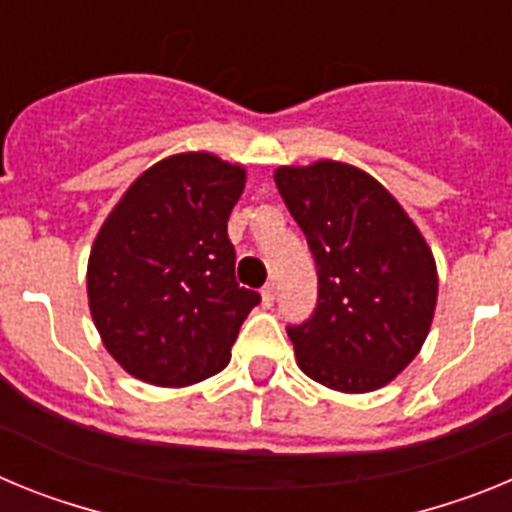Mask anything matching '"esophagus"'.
Masks as SVG:
<instances>
[{"instance_id":"obj_1","label":"esophagus","mask_w":512,"mask_h":512,"mask_svg":"<svg viewBox=\"0 0 512 512\" xmlns=\"http://www.w3.org/2000/svg\"><path fill=\"white\" fill-rule=\"evenodd\" d=\"M274 300H277V287L269 282L264 289H261V302H264V307H271L274 305Z\"/></svg>"}]
</instances>
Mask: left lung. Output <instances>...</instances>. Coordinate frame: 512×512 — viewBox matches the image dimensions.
Here are the masks:
<instances>
[{
  "label": "left lung",
  "instance_id": "left-lung-1",
  "mask_svg": "<svg viewBox=\"0 0 512 512\" xmlns=\"http://www.w3.org/2000/svg\"><path fill=\"white\" fill-rule=\"evenodd\" d=\"M274 182L318 266V305L305 323L287 325L297 364L330 390H379L431 330V248L400 202L356 166H282Z\"/></svg>",
  "mask_w": 512,
  "mask_h": 512
}]
</instances>
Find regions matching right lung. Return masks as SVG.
Wrapping results in <instances>:
<instances>
[{"instance_id": "obj_1", "label": "right lung", "mask_w": 512, "mask_h": 512, "mask_svg": "<svg viewBox=\"0 0 512 512\" xmlns=\"http://www.w3.org/2000/svg\"><path fill=\"white\" fill-rule=\"evenodd\" d=\"M246 171L212 153H176L130 184L89 253L92 320L112 359L156 387L223 372L261 302L235 282L228 217Z\"/></svg>"}]
</instances>
